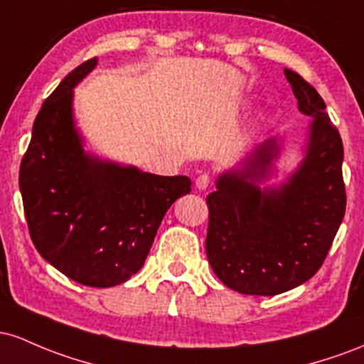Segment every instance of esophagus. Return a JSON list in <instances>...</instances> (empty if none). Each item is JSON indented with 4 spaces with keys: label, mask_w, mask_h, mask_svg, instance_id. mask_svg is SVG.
I'll list each match as a JSON object with an SVG mask.
<instances>
[{
    "label": "esophagus",
    "mask_w": 364,
    "mask_h": 364,
    "mask_svg": "<svg viewBox=\"0 0 364 364\" xmlns=\"http://www.w3.org/2000/svg\"><path fill=\"white\" fill-rule=\"evenodd\" d=\"M211 183V177L208 173H201L198 178H196V189L206 191Z\"/></svg>",
    "instance_id": "esophagus-1"
}]
</instances>
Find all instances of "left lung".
Returning a JSON list of instances; mask_svg holds the SVG:
<instances>
[{
    "mask_svg": "<svg viewBox=\"0 0 364 364\" xmlns=\"http://www.w3.org/2000/svg\"><path fill=\"white\" fill-rule=\"evenodd\" d=\"M301 113L313 117L306 156L289 181L259 189L279 156L268 139L240 171H227L206 198V255L227 287L251 296H275L320 270L346 213L344 146L325 101L299 73L284 70Z\"/></svg>",
    "mask_w": 364,
    "mask_h": 364,
    "instance_id": "left-lung-1",
    "label": "left lung"
}]
</instances>
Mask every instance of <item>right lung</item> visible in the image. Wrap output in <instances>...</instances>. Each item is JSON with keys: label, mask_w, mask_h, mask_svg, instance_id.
<instances>
[{"label": "right lung", "mask_w": 364, "mask_h": 364, "mask_svg": "<svg viewBox=\"0 0 364 364\" xmlns=\"http://www.w3.org/2000/svg\"><path fill=\"white\" fill-rule=\"evenodd\" d=\"M96 63L79 65L41 106L18 183L39 255L79 284L113 287L141 270L166 210L191 193L193 182L85 153L72 97Z\"/></svg>", "instance_id": "obj_1"}]
</instances>
